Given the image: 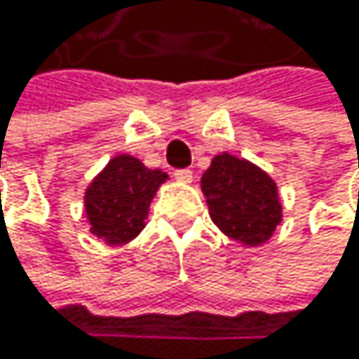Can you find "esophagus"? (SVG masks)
I'll use <instances>...</instances> for the list:
<instances>
[{
    "instance_id": "34e87169",
    "label": "esophagus",
    "mask_w": 359,
    "mask_h": 359,
    "mask_svg": "<svg viewBox=\"0 0 359 359\" xmlns=\"http://www.w3.org/2000/svg\"><path fill=\"white\" fill-rule=\"evenodd\" d=\"M174 178H176L178 183H191L194 181V172L191 170H176Z\"/></svg>"
}]
</instances>
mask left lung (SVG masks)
Wrapping results in <instances>:
<instances>
[{
  "instance_id": "obj_1",
  "label": "left lung",
  "mask_w": 359,
  "mask_h": 359,
  "mask_svg": "<svg viewBox=\"0 0 359 359\" xmlns=\"http://www.w3.org/2000/svg\"><path fill=\"white\" fill-rule=\"evenodd\" d=\"M202 191L219 230L245 245L265 243L282 219L276 183L254 163L228 153L211 161Z\"/></svg>"
}]
</instances>
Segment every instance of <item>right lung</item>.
<instances>
[{
	"label": "right lung",
	"instance_id": "add662e5",
	"mask_svg": "<svg viewBox=\"0 0 359 359\" xmlns=\"http://www.w3.org/2000/svg\"><path fill=\"white\" fill-rule=\"evenodd\" d=\"M168 174L131 155L114 157L86 191L90 230L107 243H127L144 228L148 206Z\"/></svg>",
	"mask_w": 359,
	"mask_h": 359
}]
</instances>
